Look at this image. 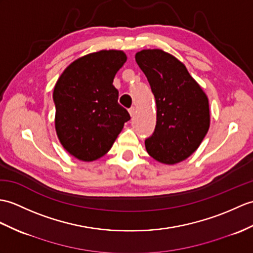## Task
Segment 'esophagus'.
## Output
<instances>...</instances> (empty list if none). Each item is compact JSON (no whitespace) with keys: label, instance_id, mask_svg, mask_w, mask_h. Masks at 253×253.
<instances>
[{"label":"esophagus","instance_id":"obj_1","mask_svg":"<svg viewBox=\"0 0 253 253\" xmlns=\"http://www.w3.org/2000/svg\"><path fill=\"white\" fill-rule=\"evenodd\" d=\"M128 111H129V114H130V116L132 117V116L134 115V113H136V108H134V107H131V108L129 109Z\"/></svg>","mask_w":253,"mask_h":253}]
</instances>
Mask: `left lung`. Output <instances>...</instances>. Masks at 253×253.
<instances>
[{"mask_svg":"<svg viewBox=\"0 0 253 253\" xmlns=\"http://www.w3.org/2000/svg\"><path fill=\"white\" fill-rule=\"evenodd\" d=\"M136 61L156 101V126L145 149L157 162L173 165L195 152L208 132V97L177 58L162 49H143Z\"/></svg>","mask_w":253,"mask_h":253,"instance_id":"obj_1","label":"left lung"}]
</instances>
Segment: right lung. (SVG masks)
<instances>
[{"instance_id":"right-lung-1","label":"right lung","mask_w":253,"mask_h":253,"mask_svg":"<svg viewBox=\"0 0 253 253\" xmlns=\"http://www.w3.org/2000/svg\"><path fill=\"white\" fill-rule=\"evenodd\" d=\"M126 60L123 50L91 52L69 64L57 81L52 93L56 132L64 150L80 161L107 154L130 120L113 86Z\"/></svg>"}]
</instances>
